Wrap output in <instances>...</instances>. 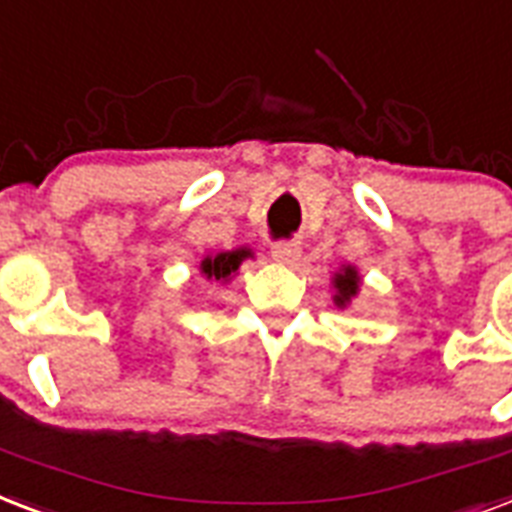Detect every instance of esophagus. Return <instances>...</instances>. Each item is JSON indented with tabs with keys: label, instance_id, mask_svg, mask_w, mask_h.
<instances>
[{
	"label": "esophagus",
	"instance_id": "obj_1",
	"mask_svg": "<svg viewBox=\"0 0 512 512\" xmlns=\"http://www.w3.org/2000/svg\"><path fill=\"white\" fill-rule=\"evenodd\" d=\"M299 256H301L299 243H288V240H283V243L272 245V259L280 261V264H293Z\"/></svg>",
	"mask_w": 512,
	"mask_h": 512
}]
</instances>
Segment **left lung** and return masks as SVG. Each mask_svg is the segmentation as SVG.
Masks as SVG:
<instances>
[{"label":"left lung","mask_w":512,"mask_h":512,"mask_svg":"<svg viewBox=\"0 0 512 512\" xmlns=\"http://www.w3.org/2000/svg\"><path fill=\"white\" fill-rule=\"evenodd\" d=\"M334 301L336 307H347L360 291V275L355 267H342L334 275Z\"/></svg>","instance_id":"left-lung-1"}]
</instances>
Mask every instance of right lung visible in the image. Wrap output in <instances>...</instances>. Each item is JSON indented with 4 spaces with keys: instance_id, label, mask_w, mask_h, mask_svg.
<instances>
[{
    "instance_id": "1",
    "label": "right lung",
    "mask_w": 512,
    "mask_h": 512,
    "mask_svg": "<svg viewBox=\"0 0 512 512\" xmlns=\"http://www.w3.org/2000/svg\"><path fill=\"white\" fill-rule=\"evenodd\" d=\"M251 248H235V251H221L213 253V256H205L200 261V272L208 280H216V283H229L232 277L237 275V269L245 259H251Z\"/></svg>"
}]
</instances>
